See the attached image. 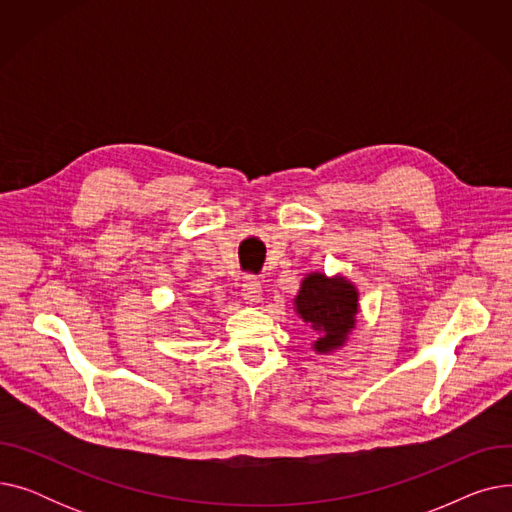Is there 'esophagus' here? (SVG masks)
I'll use <instances>...</instances> for the list:
<instances>
[{"label": "esophagus", "mask_w": 512, "mask_h": 512, "mask_svg": "<svg viewBox=\"0 0 512 512\" xmlns=\"http://www.w3.org/2000/svg\"><path fill=\"white\" fill-rule=\"evenodd\" d=\"M261 297H263L261 282L253 276H247L245 282H242V299H245V303L249 305H255L261 301Z\"/></svg>", "instance_id": "1"}]
</instances>
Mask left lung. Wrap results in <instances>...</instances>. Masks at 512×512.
<instances>
[{"label":"left lung","mask_w":512,"mask_h":512,"mask_svg":"<svg viewBox=\"0 0 512 512\" xmlns=\"http://www.w3.org/2000/svg\"><path fill=\"white\" fill-rule=\"evenodd\" d=\"M292 305L297 317L315 332L311 346L317 355H332L344 348L361 311L355 282L324 272L305 274Z\"/></svg>","instance_id":"obj_1"}]
</instances>
